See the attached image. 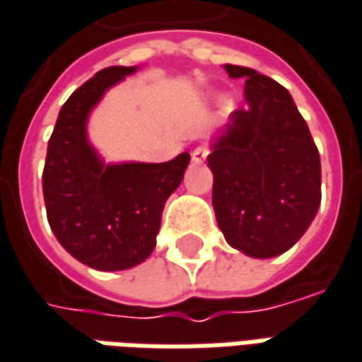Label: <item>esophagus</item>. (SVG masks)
<instances>
[{
    "mask_svg": "<svg viewBox=\"0 0 362 362\" xmlns=\"http://www.w3.org/2000/svg\"><path fill=\"white\" fill-rule=\"evenodd\" d=\"M208 152H210V150H208L206 146H198V148H194V152H192L194 164H202L206 158H208Z\"/></svg>",
    "mask_w": 362,
    "mask_h": 362,
    "instance_id": "1",
    "label": "esophagus"
}]
</instances>
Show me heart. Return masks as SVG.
<instances>
[{
  "label": "heart",
  "instance_id": "b5f03b06",
  "mask_svg": "<svg viewBox=\"0 0 362 362\" xmlns=\"http://www.w3.org/2000/svg\"><path fill=\"white\" fill-rule=\"evenodd\" d=\"M224 107H226V110H230V107H232L230 100H226V102H224Z\"/></svg>",
  "mask_w": 362,
  "mask_h": 362
}]
</instances>
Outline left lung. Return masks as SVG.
Masks as SVG:
<instances>
[{"mask_svg":"<svg viewBox=\"0 0 362 362\" xmlns=\"http://www.w3.org/2000/svg\"><path fill=\"white\" fill-rule=\"evenodd\" d=\"M244 78L246 107L214 138L212 206L232 248L272 258L300 240L320 206V156L293 95L279 81L226 64Z\"/></svg>","mask_w":362,"mask_h":362,"instance_id":"obj_1","label":"left lung"}]
</instances>
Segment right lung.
I'll return each mask as SVG.
<instances>
[{"label":"right lung","mask_w":362,"mask_h":362,"mask_svg":"<svg viewBox=\"0 0 362 362\" xmlns=\"http://www.w3.org/2000/svg\"><path fill=\"white\" fill-rule=\"evenodd\" d=\"M136 69H102L69 95L47 142L42 178L57 243L81 264L104 272L136 267L152 255L164 204L190 162L182 152L162 164H106L88 140L92 110Z\"/></svg>","instance_id":"obj_1"}]
</instances>
